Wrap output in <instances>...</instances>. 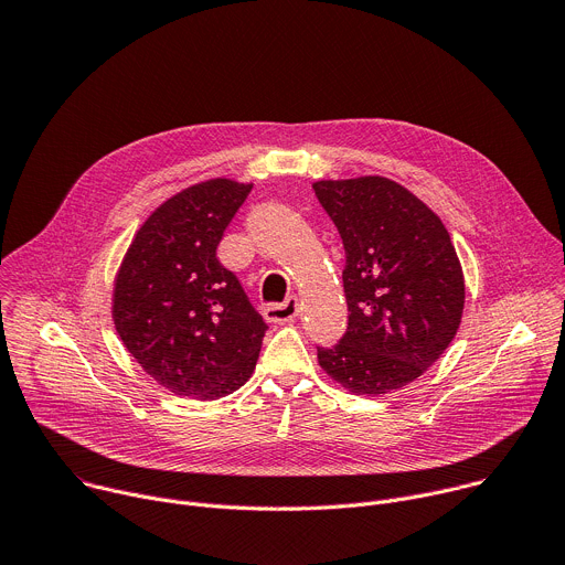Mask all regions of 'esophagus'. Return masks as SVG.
<instances>
[{
	"label": "esophagus",
	"instance_id": "esophagus-1",
	"mask_svg": "<svg viewBox=\"0 0 565 565\" xmlns=\"http://www.w3.org/2000/svg\"><path fill=\"white\" fill-rule=\"evenodd\" d=\"M299 312V299L288 297L284 303H270L264 308V317L270 321V324H288Z\"/></svg>",
	"mask_w": 565,
	"mask_h": 565
}]
</instances>
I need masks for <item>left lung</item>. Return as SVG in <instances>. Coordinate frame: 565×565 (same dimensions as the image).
<instances>
[{"label":"left lung","mask_w":565,"mask_h":565,"mask_svg":"<svg viewBox=\"0 0 565 565\" xmlns=\"http://www.w3.org/2000/svg\"><path fill=\"white\" fill-rule=\"evenodd\" d=\"M340 230L349 329L317 349L324 373L355 395L418 380L451 344L465 308L462 266L440 216L386 177L315 181Z\"/></svg>","instance_id":"8db88e82"}]
</instances>
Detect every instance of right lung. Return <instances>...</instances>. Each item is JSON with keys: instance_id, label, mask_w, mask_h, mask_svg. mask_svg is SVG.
Returning <instances> with one entry per match:
<instances>
[{"instance_id": "right-lung-1", "label": "right lung", "mask_w": 565, "mask_h": 565, "mask_svg": "<svg viewBox=\"0 0 565 565\" xmlns=\"http://www.w3.org/2000/svg\"><path fill=\"white\" fill-rule=\"evenodd\" d=\"M253 183L207 179L160 203L116 273L111 317L142 371L174 395L218 399L244 386L266 324L216 246Z\"/></svg>"}]
</instances>
